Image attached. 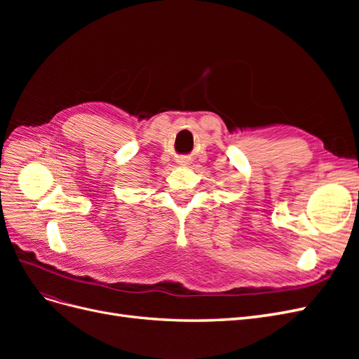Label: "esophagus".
I'll return each instance as SVG.
<instances>
[{
  "instance_id": "obj_1",
  "label": "esophagus",
  "mask_w": 359,
  "mask_h": 359,
  "mask_svg": "<svg viewBox=\"0 0 359 359\" xmlns=\"http://www.w3.org/2000/svg\"><path fill=\"white\" fill-rule=\"evenodd\" d=\"M178 163H180V165H187L189 161H187V158H186V157H182V158H180V160H178Z\"/></svg>"
}]
</instances>
